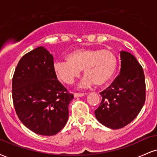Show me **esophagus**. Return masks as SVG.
<instances>
[{
    "instance_id": "34e87169",
    "label": "esophagus",
    "mask_w": 157,
    "mask_h": 157,
    "mask_svg": "<svg viewBox=\"0 0 157 157\" xmlns=\"http://www.w3.org/2000/svg\"><path fill=\"white\" fill-rule=\"evenodd\" d=\"M85 95H86V94H83V93H75L74 94V97H75V98L83 97V96H85Z\"/></svg>"
}]
</instances>
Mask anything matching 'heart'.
Masks as SVG:
<instances>
[{"instance_id":"heart-1","label":"heart","mask_w":157,"mask_h":157,"mask_svg":"<svg viewBox=\"0 0 157 157\" xmlns=\"http://www.w3.org/2000/svg\"><path fill=\"white\" fill-rule=\"evenodd\" d=\"M117 68V59L113 52L90 48L75 50L68 54L66 60L56 61L53 66L56 77L66 84L72 83L83 69L86 76L80 83L81 88L94 83L104 86L114 76Z\"/></svg>"}]
</instances>
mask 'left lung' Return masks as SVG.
<instances>
[{"label":"left lung","mask_w":157,"mask_h":157,"mask_svg":"<svg viewBox=\"0 0 157 157\" xmlns=\"http://www.w3.org/2000/svg\"><path fill=\"white\" fill-rule=\"evenodd\" d=\"M120 73L109 87L100 93L102 102L94 111L97 120L111 129L132 122L145 101V75L134 55L120 52Z\"/></svg>","instance_id":"1"}]
</instances>
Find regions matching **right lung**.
I'll use <instances>...</instances> for the list:
<instances>
[{
  "mask_svg": "<svg viewBox=\"0 0 157 157\" xmlns=\"http://www.w3.org/2000/svg\"><path fill=\"white\" fill-rule=\"evenodd\" d=\"M54 57L43 46L23 55L12 78V99L17 117L29 130L52 136L60 131L68 118L73 94L57 80Z\"/></svg>",
  "mask_w": 157,
  "mask_h": 157,
  "instance_id": "add662e5",
  "label": "right lung"
}]
</instances>
